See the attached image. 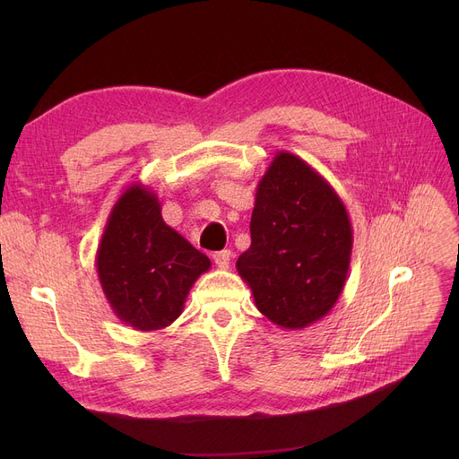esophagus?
I'll return each instance as SVG.
<instances>
[{
  "instance_id": "esophagus-1",
  "label": "esophagus",
  "mask_w": 459,
  "mask_h": 459,
  "mask_svg": "<svg viewBox=\"0 0 459 459\" xmlns=\"http://www.w3.org/2000/svg\"><path fill=\"white\" fill-rule=\"evenodd\" d=\"M214 264L220 270H228L230 268V260H231V253L230 251H220L214 256Z\"/></svg>"
}]
</instances>
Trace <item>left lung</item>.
I'll return each instance as SVG.
<instances>
[{
    "instance_id": "left-lung-1",
    "label": "left lung",
    "mask_w": 459,
    "mask_h": 459,
    "mask_svg": "<svg viewBox=\"0 0 459 459\" xmlns=\"http://www.w3.org/2000/svg\"><path fill=\"white\" fill-rule=\"evenodd\" d=\"M352 255V224L327 179L277 151L256 186L251 247L238 258L256 308L283 329H304L335 307Z\"/></svg>"
}]
</instances>
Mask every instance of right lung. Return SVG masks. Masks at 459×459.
<instances>
[{"mask_svg": "<svg viewBox=\"0 0 459 459\" xmlns=\"http://www.w3.org/2000/svg\"><path fill=\"white\" fill-rule=\"evenodd\" d=\"M95 268L110 308L137 331L169 327L211 260L172 230L157 193L135 182L108 214Z\"/></svg>", "mask_w": 459, "mask_h": 459, "instance_id": "add662e5", "label": "right lung"}]
</instances>
